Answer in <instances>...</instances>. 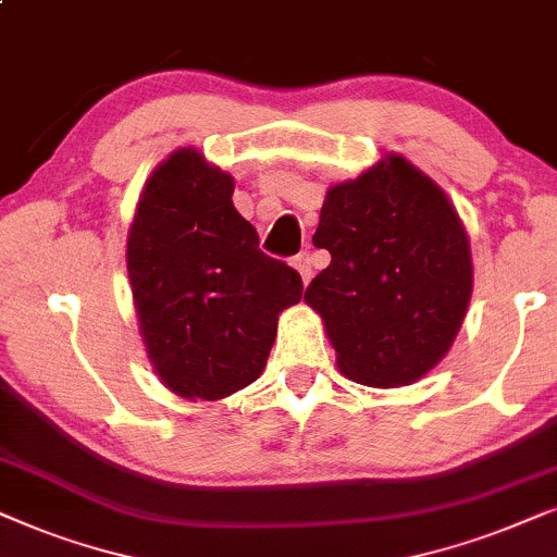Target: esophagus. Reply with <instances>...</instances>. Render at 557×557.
<instances>
[{
  "mask_svg": "<svg viewBox=\"0 0 557 557\" xmlns=\"http://www.w3.org/2000/svg\"><path fill=\"white\" fill-rule=\"evenodd\" d=\"M293 264H295V270L300 272L302 283H310V277H313V262H310L308 251H300V255L293 259Z\"/></svg>",
  "mask_w": 557,
  "mask_h": 557,
  "instance_id": "esophagus-1",
  "label": "esophagus"
}]
</instances>
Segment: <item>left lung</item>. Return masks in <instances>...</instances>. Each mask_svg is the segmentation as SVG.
Returning <instances> with one entry per match:
<instances>
[{"mask_svg": "<svg viewBox=\"0 0 557 557\" xmlns=\"http://www.w3.org/2000/svg\"><path fill=\"white\" fill-rule=\"evenodd\" d=\"M313 244L331 264L308 285L338 369L403 387L454 344L471 298L466 228L448 196L399 154L325 193Z\"/></svg>", "mask_w": 557, "mask_h": 557, "instance_id": "left-lung-1", "label": "left lung"}]
</instances>
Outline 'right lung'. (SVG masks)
<instances>
[{"label": "right lung", "instance_id": "1", "mask_svg": "<svg viewBox=\"0 0 557 557\" xmlns=\"http://www.w3.org/2000/svg\"><path fill=\"white\" fill-rule=\"evenodd\" d=\"M232 193V175L177 150L150 175L129 228L147 354L165 387L188 399H221L255 382L277 315L302 298L300 274L259 249Z\"/></svg>", "mask_w": 557, "mask_h": 557}]
</instances>
